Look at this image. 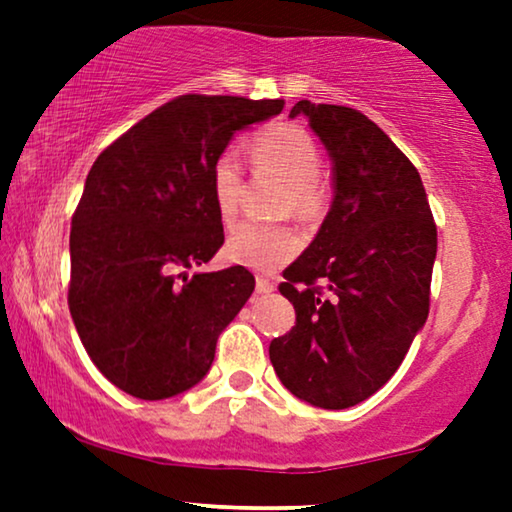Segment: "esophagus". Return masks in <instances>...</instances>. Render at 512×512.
<instances>
[{
  "instance_id": "34e87169",
  "label": "esophagus",
  "mask_w": 512,
  "mask_h": 512,
  "mask_svg": "<svg viewBox=\"0 0 512 512\" xmlns=\"http://www.w3.org/2000/svg\"><path fill=\"white\" fill-rule=\"evenodd\" d=\"M256 291L258 293H272L275 291V282L268 277H256Z\"/></svg>"
}]
</instances>
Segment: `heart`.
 <instances>
[{"label":"heart","instance_id":"1","mask_svg":"<svg viewBox=\"0 0 512 512\" xmlns=\"http://www.w3.org/2000/svg\"><path fill=\"white\" fill-rule=\"evenodd\" d=\"M251 165L256 170L277 172L286 181L284 212H293L303 221H317L326 209V193L319 184L321 153L314 137L303 125L272 123L254 132L247 142ZM209 191L219 219L230 226L240 212L244 193V172L233 149L221 151L209 170ZM303 247V237L289 223L261 226L242 223L230 233L226 258L235 265L277 272L291 263Z\"/></svg>","mask_w":512,"mask_h":512}]
</instances>
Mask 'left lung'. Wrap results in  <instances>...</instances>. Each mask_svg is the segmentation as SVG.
<instances>
[{
	"label": "left lung",
	"instance_id": "left-lung-1",
	"mask_svg": "<svg viewBox=\"0 0 512 512\" xmlns=\"http://www.w3.org/2000/svg\"><path fill=\"white\" fill-rule=\"evenodd\" d=\"M333 158L335 198L279 291L296 326L270 342L293 396L326 410L366 401L401 366L429 317L438 230L417 167L361 111L300 100Z\"/></svg>",
	"mask_w": 512,
	"mask_h": 512
}]
</instances>
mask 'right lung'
I'll return each mask as SVG.
<instances>
[{
    "mask_svg": "<svg viewBox=\"0 0 512 512\" xmlns=\"http://www.w3.org/2000/svg\"><path fill=\"white\" fill-rule=\"evenodd\" d=\"M284 100L179 95L90 167L69 233L67 303L90 361L125 394L160 401L207 375L247 303V268L195 272L223 244L209 170L230 137Z\"/></svg>",
    "mask_w": 512,
    "mask_h": 512,
    "instance_id": "obj_1",
    "label": "right lung"
}]
</instances>
